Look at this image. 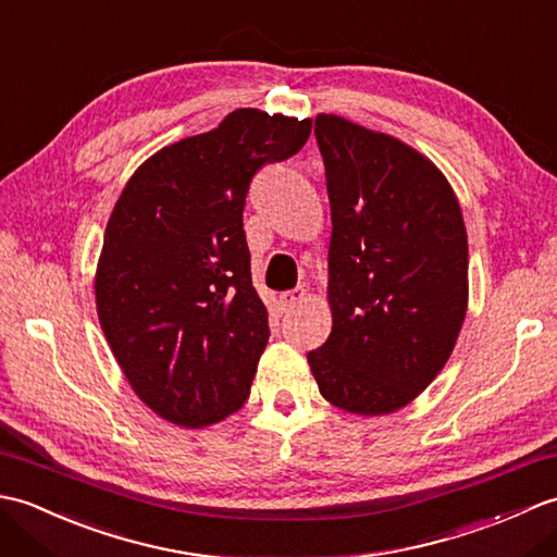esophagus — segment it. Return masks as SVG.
<instances>
[{
    "label": "esophagus",
    "mask_w": 557,
    "mask_h": 557,
    "mask_svg": "<svg viewBox=\"0 0 557 557\" xmlns=\"http://www.w3.org/2000/svg\"><path fill=\"white\" fill-rule=\"evenodd\" d=\"M306 299V289L297 287V289H289V292H282L280 294V304L285 306V309H294V306L301 304Z\"/></svg>",
    "instance_id": "1"
}]
</instances>
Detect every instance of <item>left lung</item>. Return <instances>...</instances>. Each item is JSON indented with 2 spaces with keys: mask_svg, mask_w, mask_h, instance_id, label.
Wrapping results in <instances>:
<instances>
[{
  "mask_svg": "<svg viewBox=\"0 0 557 557\" xmlns=\"http://www.w3.org/2000/svg\"><path fill=\"white\" fill-rule=\"evenodd\" d=\"M333 236V330L309 351L321 395L381 417L443 371L467 315L469 246L453 186L401 140L337 114L315 116Z\"/></svg>",
  "mask_w": 557,
  "mask_h": 557,
  "instance_id": "obj_1",
  "label": "left lung"
}]
</instances>
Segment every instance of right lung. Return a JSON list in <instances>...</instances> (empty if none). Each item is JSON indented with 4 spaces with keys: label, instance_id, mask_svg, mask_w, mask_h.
<instances>
[{
    "label": "right lung",
    "instance_id": "right-lung-1",
    "mask_svg": "<svg viewBox=\"0 0 557 557\" xmlns=\"http://www.w3.org/2000/svg\"><path fill=\"white\" fill-rule=\"evenodd\" d=\"M311 126L234 110L212 132L158 150L116 200L96 272L98 318L158 417L203 429L248 399L270 337L244 232L248 184L299 152Z\"/></svg>",
    "mask_w": 557,
    "mask_h": 557
}]
</instances>
